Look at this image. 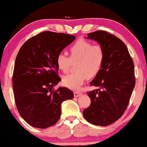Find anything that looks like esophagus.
I'll return each instance as SVG.
<instances>
[{"label":"esophagus","mask_w":147,"mask_h":147,"mask_svg":"<svg viewBox=\"0 0 147 147\" xmlns=\"http://www.w3.org/2000/svg\"><path fill=\"white\" fill-rule=\"evenodd\" d=\"M74 96H75V97H78L79 96H80L81 94H82V92H80V91H75V92H74Z\"/></svg>","instance_id":"34e87169"}]
</instances>
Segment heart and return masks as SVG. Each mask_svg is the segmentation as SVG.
<instances>
[{
  "label": "heart",
  "mask_w": 147,
  "mask_h": 147,
  "mask_svg": "<svg viewBox=\"0 0 147 147\" xmlns=\"http://www.w3.org/2000/svg\"><path fill=\"white\" fill-rule=\"evenodd\" d=\"M69 57L61 53L57 56L56 63L58 68L66 72L71 63H75L76 71L63 78L65 86L71 90H77L86 80L88 77L94 78L102 69L105 53L101 46L92 45L90 42L80 40L70 47Z\"/></svg>",
  "instance_id": "obj_1"
}]
</instances>
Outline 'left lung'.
Here are the masks:
<instances>
[{"instance_id":"8db88e82","label":"left lung","mask_w":147,"mask_h":147,"mask_svg":"<svg viewBox=\"0 0 147 147\" xmlns=\"http://www.w3.org/2000/svg\"><path fill=\"white\" fill-rule=\"evenodd\" d=\"M87 36L101 46L105 59L102 69L90 82L98 89L88 93L91 103L83 115L92 124L106 126L126 109L135 86L134 63L126 46L115 36L101 30Z\"/></svg>"}]
</instances>
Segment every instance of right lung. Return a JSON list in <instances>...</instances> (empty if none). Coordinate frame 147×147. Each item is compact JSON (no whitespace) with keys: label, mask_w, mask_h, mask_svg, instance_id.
Wrapping results in <instances>:
<instances>
[{"label":"right lung","mask_w":147,"mask_h":147,"mask_svg":"<svg viewBox=\"0 0 147 147\" xmlns=\"http://www.w3.org/2000/svg\"><path fill=\"white\" fill-rule=\"evenodd\" d=\"M76 39L73 35L46 31L25 42L16 57L13 88L17 109L32 126L47 128L59 119L61 103L74 98L65 87L53 90L61 81L56 58Z\"/></svg>","instance_id":"1"}]
</instances>
